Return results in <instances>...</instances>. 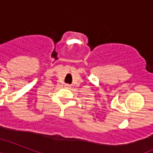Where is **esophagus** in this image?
<instances>
[{
	"label": "esophagus",
	"mask_w": 153,
	"mask_h": 153,
	"mask_svg": "<svg viewBox=\"0 0 153 153\" xmlns=\"http://www.w3.org/2000/svg\"><path fill=\"white\" fill-rule=\"evenodd\" d=\"M66 86H69V85H66Z\"/></svg>",
	"instance_id": "esophagus-1"
}]
</instances>
